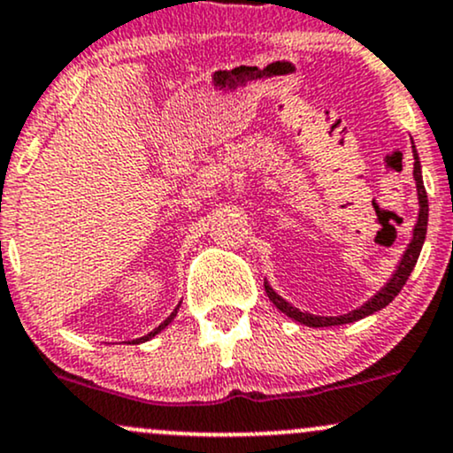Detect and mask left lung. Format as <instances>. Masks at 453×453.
I'll use <instances>...</instances> for the list:
<instances>
[{
  "mask_svg": "<svg viewBox=\"0 0 453 453\" xmlns=\"http://www.w3.org/2000/svg\"><path fill=\"white\" fill-rule=\"evenodd\" d=\"M412 157H415L412 176H415L417 200H419V215H417V223H415V227H412V238H411L409 247H406L402 260L397 262L395 273L391 275V280L387 281L385 286H382L380 290L372 296V299H367L364 305L357 307V310H352V311H348V314H344V316H314V314H307V311L296 310V307H292L286 299H281V296L277 295L271 286H268V281H265L268 299L273 301V305H275L277 310L283 311L288 318H292V320L301 322V325L316 326L318 329V326H337V325H348V322L361 320V318L374 314V311L382 310V307H387L391 301L395 299L397 292L404 288L406 280H409L412 268H415V265H417V257H419L421 247H424V241H426V230H428V196H426L424 178H421V163H419V157H417L415 146H412Z\"/></svg>",
  "mask_w": 453,
  "mask_h": 453,
  "instance_id": "obj_1",
  "label": "left lung"
}]
</instances>
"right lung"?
Wrapping results in <instances>:
<instances>
[{
	"instance_id": "1",
	"label": "right lung",
	"mask_w": 453,
	"mask_h": 453,
	"mask_svg": "<svg viewBox=\"0 0 453 453\" xmlns=\"http://www.w3.org/2000/svg\"><path fill=\"white\" fill-rule=\"evenodd\" d=\"M176 314H178V307H176V310H173V311H172V314H170V316H167V318H165V320H163V322H161V325H158V326H157V329H154V331H150V333H148V335L139 337V340H133V344H142V342H148V340H152V337H154V335H157V333H161L163 329H165V326H167V325H170V322L173 320V318H176Z\"/></svg>"
}]
</instances>
